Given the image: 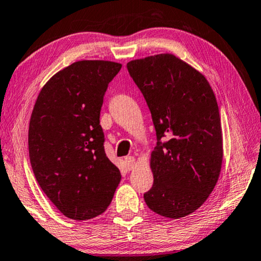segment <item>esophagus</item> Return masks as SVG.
<instances>
[{"label": "esophagus", "mask_w": 261, "mask_h": 261, "mask_svg": "<svg viewBox=\"0 0 261 261\" xmlns=\"http://www.w3.org/2000/svg\"><path fill=\"white\" fill-rule=\"evenodd\" d=\"M124 161H125V165H126L127 169H131L132 167H134V165H135V158H134V156H126V158L124 159Z\"/></svg>", "instance_id": "34e87169"}]
</instances>
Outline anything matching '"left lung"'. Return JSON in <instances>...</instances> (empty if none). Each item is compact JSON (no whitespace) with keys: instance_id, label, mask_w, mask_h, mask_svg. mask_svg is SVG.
I'll return each mask as SVG.
<instances>
[{"instance_id":"8db88e82","label":"left lung","mask_w":261,"mask_h":261,"mask_svg":"<svg viewBox=\"0 0 261 261\" xmlns=\"http://www.w3.org/2000/svg\"><path fill=\"white\" fill-rule=\"evenodd\" d=\"M151 111L156 135L152 188L144 200L152 212L180 218L204 203L220 176L223 140L220 110L206 79L173 55L126 65Z\"/></svg>"}]
</instances>
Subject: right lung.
I'll return each instance as SVG.
<instances>
[{"label": "right lung", "instance_id": "1", "mask_svg": "<svg viewBox=\"0 0 261 261\" xmlns=\"http://www.w3.org/2000/svg\"><path fill=\"white\" fill-rule=\"evenodd\" d=\"M121 68L111 61H76L49 79L32 111V171L45 195L72 220L105 213L121 181L100 125L103 97Z\"/></svg>", "mask_w": 261, "mask_h": 261}]
</instances>
